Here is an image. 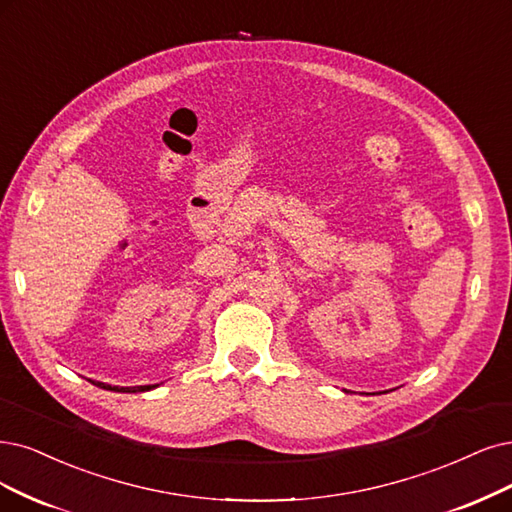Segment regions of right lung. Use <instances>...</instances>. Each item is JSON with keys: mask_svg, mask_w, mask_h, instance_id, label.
<instances>
[{"mask_svg": "<svg viewBox=\"0 0 512 512\" xmlns=\"http://www.w3.org/2000/svg\"><path fill=\"white\" fill-rule=\"evenodd\" d=\"M99 386L101 388H109V390H116V392H145V390H151V388H156V386H135V388H116V386H105V384H101L99 382Z\"/></svg>", "mask_w": 512, "mask_h": 512, "instance_id": "obj_1", "label": "right lung"}]
</instances>
